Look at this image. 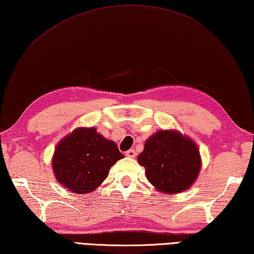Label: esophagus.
Wrapping results in <instances>:
<instances>
[{
  "instance_id": "obj_1",
  "label": "esophagus",
  "mask_w": 254,
  "mask_h": 254,
  "mask_svg": "<svg viewBox=\"0 0 254 254\" xmlns=\"http://www.w3.org/2000/svg\"><path fill=\"white\" fill-rule=\"evenodd\" d=\"M126 155L127 156V158H135V155H136V152L133 150V149H130V150H127V152H126Z\"/></svg>"
}]
</instances>
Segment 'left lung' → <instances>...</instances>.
I'll return each instance as SVG.
<instances>
[{
  "mask_svg": "<svg viewBox=\"0 0 254 254\" xmlns=\"http://www.w3.org/2000/svg\"><path fill=\"white\" fill-rule=\"evenodd\" d=\"M137 161L144 167L147 180L170 194L190 188L201 168L197 146L175 131H159L152 135Z\"/></svg>",
  "mask_w": 254,
  "mask_h": 254,
  "instance_id": "obj_1",
  "label": "left lung"
}]
</instances>
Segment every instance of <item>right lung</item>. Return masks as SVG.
I'll use <instances>...</instances> for the list:
<instances>
[{
	"instance_id": "1",
	"label": "right lung",
	"mask_w": 254,
	"mask_h": 254,
	"mask_svg": "<svg viewBox=\"0 0 254 254\" xmlns=\"http://www.w3.org/2000/svg\"><path fill=\"white\" fill-rule=\"evenodd\" d=\"M123 156L117 144L94 127H80L59 143L52 163L58 181L71 192L83 194L98 188Z\"/></svg>"
}]
</instances>
